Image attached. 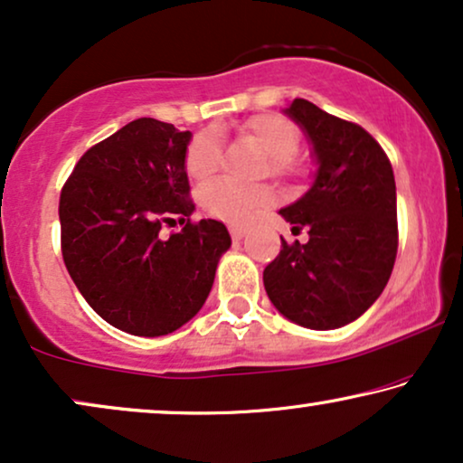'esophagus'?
<instances>
[{
  "instance_id": "esophagus-1",
  "label": "esophagus",
  "mask_w": 463,
  "mask_h": 463,
  "mask_svg": "<svg viewBox=\"0 0 463 463\" xmlns=\"http://www.w3.org/2000/svg\"><path fill=\"white\" fill-rule=\"evenodd\" d=\"M230 233H232L233 240H240V238H244L246 227H242V225H232V227H230Z\"/></svg>"
}]
</instances>
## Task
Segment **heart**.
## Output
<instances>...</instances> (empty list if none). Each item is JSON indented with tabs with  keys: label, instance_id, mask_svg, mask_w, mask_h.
I'll return each mask as SVG.
<instances>
[{
	"label": "heart",
	"instance_id": "1",
	"mask_svg": "<svg viewBox=\"0 0 463 463\" xmlns=\"http://www.w3.org/2000/svg\"><path fill=\"white\" fill-rule=\"evenodd\" d=\"M246 141L257 145L265 154L259 168V176H274L278 181H295L306 175V164L297 157L299 147V130L295 124L278 113H261L246 119L240 128ZM223 162V149L219 138L211 130H200L187 143L183 166L192 181L208 183L219 173ZM202 206L213 217L225 223H249L255 214L271 202V189L268 185L240 187L230 181H217L200 192Z\"/></svg>",
	"mask_w": 463,
	"mask_h": 463
}]
</instances>
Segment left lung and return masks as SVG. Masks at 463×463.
<instances>
[{
	"label": "left lung",
	"instance_id": "left-lung-1",
	"mask_svg": "<svg viewBox=\"0 0 463 463\" xmlns=\"http://www.w3.org/2000/svg\"><path fill=\"white\" fill-rule=\"evenodd\" d=\"M287 113L307 132L318 175L301 200L280 211L309 240H282L263 284L288 320L328 331L363 316L390 280L398 250L394 170L363 126L306 99H295Z\"/></svg>",
	"mask_w": 463,
	"mask_h": 463
}]
</instances>
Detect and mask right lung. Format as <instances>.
<instances>
[{
	"label": "right lung",
	"mask_w": 463,
	"mask_h": 463,
	"mask_svg": "<svg viewBox=\"0 0 463 463\" xmlns=\"http://www.w3.org/2000/svg\"><path fill=\"white\" fill-rule=\"evenodd\" d=\"M189 130L138 118L92 145L61 189L69 276L100 318L138 337H160L192 320L232 244L221 221L189 219ZM173 216L184 230L164 237Z\"/></svg>",
	"instance_id": "right-lung-1"
}]
</instances>
